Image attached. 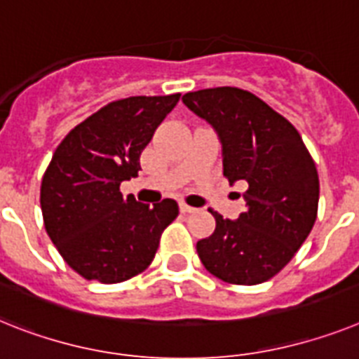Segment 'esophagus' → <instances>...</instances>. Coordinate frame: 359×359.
<instances>
[{"mask_svg":"<svg viewBox=\"0 0 359 359\" xmlns=\"http://www.w3.org/2000/svg\"><path fill=\"white\" fill-rule=\"evenodd\" d=\"M180 212H182V213H195L197 210H195L194 206H188L186 203H180Z\"/></svg>","mask_w":359,"mask_h":359,"instance_id":"1","label":"esophagus"}]
</instances>
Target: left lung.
<instances>
[{
	"label": "left lung",
	"mask_w": 359,
	"mask_h": 359,
	"mask_svg": "<svg viewBox=\"0 0 359 359\" xmlns=\"http://www.w3.org/2000/svg\"><path fill=\"white\" fill-rule=\"evenodd\" d=\"M182 102L212 123L222 144V173L248 184L237 221L215 217L197 243L204 268L224 283L259 285L287 266L318 217L319 179L297 129L239 87L186 93Z\"/></svg>",
	"instance_id": "1"
}]
</instances>
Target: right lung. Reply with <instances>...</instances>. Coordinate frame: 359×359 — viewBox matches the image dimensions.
I'll return each mask as SVG.
<instances>
[{
    "instance_id": "obj_1",
    "label": "right lung",
    "mask_w": 359,
    "mask_h": 359,
    "mask_svg": "<svg viewBox=\"0 0 359 359\" xmlns=\"http://www.w3.org/2000/svg\"><path fill=\"white\" fill-rule=\"evenodd\" d=\"M180 95L111 102L63 138L45 170V230L65 263L89 281H128L144 272L162 231L177 219L173 198L140 204L120 182L137 177L140 155Z\"/></svg>"
}]
</instances>
